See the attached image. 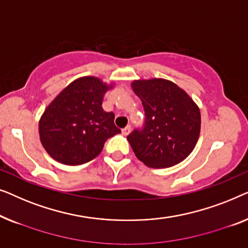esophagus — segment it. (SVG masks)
I'll return each instance as SVG.
<instances>
[{
	"label": "esophagus",
	"instance_id": "obj_1",
	"mask_svg": "<svg viewBox=\"0 0 248 248\" xmlns=\"http://www.w3.org/2000/svg\"><path fill=\"white\" fill-rule=\"evenodd\" d=\"M121 131H123L124 136H127V135H129V132L131 131V127H130V125H127V127H124Z\"/></svg>",
	"mask_w": 248,
	"mask_h": 248
}]
</instances>
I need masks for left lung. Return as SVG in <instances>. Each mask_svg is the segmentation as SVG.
<instances>
[{
	"mask_svg": "<svg viewBox=\"0 0 248 248\" xmlns=\"http://www.w3.org/2000/svg\"><path fill=\"white\" fill-rule=\"evenodd\" d=\"M131 88L141 100L146 120L127 139L136 157L154 169L176 165L197 145L200 109L189 94L165 78L135 79Z\"/></svg>",
	"mask_w": 248,
	"mask_h": 248,
	"instance_id": "1",
	"label": "left lung"
}]
</instances>
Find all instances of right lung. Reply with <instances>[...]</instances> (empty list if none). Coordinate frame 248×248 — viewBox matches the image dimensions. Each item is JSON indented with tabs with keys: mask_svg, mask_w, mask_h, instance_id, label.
I'll return each instance as SVG.
<instances>
[{
	"mask_svg": "<svg viewBox=\"0 0 248 248\" xmlns=\"http://www.w3.org/2000/svg\"><path fill=\"white\" fill-rule=\"evenodd\" d=\"M113 86L96 76H83L48 104L39 120V137L50 157L65 165H81L102 152L108 138L120 134L114 113L102 108L104 94Z\"/></svg>",
	"mask_w": 248,
	"mask_h": 248,
	"instance_id": "1",
	"label": "right lung"
}]
</instances>
